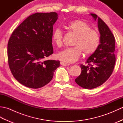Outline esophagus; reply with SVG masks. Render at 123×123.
Listing matches in <instances>:
<instances>
[{
    "mask_svg": "<svg viewBox=\"0 0 123 123\" xmlns=\"http://www.w3.org/2000/svg\"><path fill=\"white\" fill-rule=\"evenodd\" d=\"M60 64H61V65H62V66H69V64L64 63V62H60Z\"/></svg>",
    "mask_w": 123,
    "mask_h": 123,
    "instance_id": "obj_1",
    "label": "esophagus"
}]
</instances>
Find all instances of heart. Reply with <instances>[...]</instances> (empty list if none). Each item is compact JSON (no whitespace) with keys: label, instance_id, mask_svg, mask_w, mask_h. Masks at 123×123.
Masks as SVG:
<instances>
[{"label":"heart","instance_id":"obj_1","mask_svg":"<svg viewBox=\"0 0 123 123\" xmlns=\"http://www.w3.org/2000/svg\"><path fill=\"white\" fill-rule=\"evenodd\" d=\"M69 32L75 36L73 41L74 46L67 48L56 54V58L65 63H73L78 60L83 52L85 55L95 53L100 43V36L95 30L91 29L89 24L82 20L77 19L66 26ZM53 43L60 48L63 44V32L59 28L55 29L52 35Z\"/></svg>","mask_w":123,"mask_h":123}]
</instances>
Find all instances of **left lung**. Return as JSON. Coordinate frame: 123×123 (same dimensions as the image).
<instances>
[{
	"label": "left lung",
	"mask_w": 123,
	"mask_h": 123,
	"mask_svg": "<svg viewBox=\"0 0 123 123\" xmlns=\"http://www.w3.org/2000/svg\"><path fill=\"white\" fill-rule=\"evenodd\" d=\"M90 15L95 20H98L100 44L95 53L88 57L87 66L80 65L81 73L75 79L80 87L89 89L99 87L108 80L113 71L116 62L114 53L115 49L114 36L100 18L96 14Z\"/></svg>",
	"instance_id": "obj_1"
}]
</instances>
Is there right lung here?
<instances>
[{
	"label": "right lung",
	"mask_w": 123,
	"mask_h": 123,
	"mask_svg": "<svg viewBox=\"0 0 123 123\" xmlns=\"http://www.w3.org/2000/svg\"><path fill=\"white\" fill-rule=\"evenodd\" d=\"M55 12L28 16L13 31L8 43V61L13 76L26 87L37 89L51 81L59 61L43 59L53 53V26Z\"/></svg>",
	"instance_id": "right-lung-1"
}]
</instances>
